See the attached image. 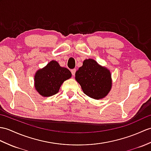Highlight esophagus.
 <instances>
[{"instance_id":"34e87169","label":"esophagus","mask_w":151,"mask_h":151,"mask_svg":"<svg viewBox=\"0 0 151 151\" xmlns=\"http://www.w3.org/2000/svg\"><path fill=\"white\" fill-rule=\"evenodd\" d=\"M76 70L75 69H71V73H72V75H73V76H74L75 75V73H76Z\"/></svg>"}]
</instances>
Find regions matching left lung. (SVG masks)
<instances>
[{
	"label": "left lung",
	"instance_id": "obj_1",
	"mask_svg": "<svg viewBox=\"0 0 151 151\" xmlns=\"http://www.w3.org/2000/svg\"><path fill=\"white\" fill-rule=\"evenodd\" d=\"M75 79L87 96L95 100L102 99L112 87L111 73L106 67L96 60L86 59L75 73Z\"/></svg>",
	"mask_w": 151,
	"mask_h": 151
}]
</instances>
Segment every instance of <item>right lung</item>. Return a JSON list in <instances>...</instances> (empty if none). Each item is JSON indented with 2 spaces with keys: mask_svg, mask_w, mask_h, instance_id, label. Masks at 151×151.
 <instances>
[{
  "mask_svg": "<svg viewBox=\"0 0 151 151\" xmlns=\"http://www.w3.org/2000/svg\"><path fill=\"white\" fill-rule=\"evenodd\" d=\"M72 76L67 68L61 67L55 60H51L44 68L39 69L34 76V85L37 91L43 97L57 94L62 84Z\"/></svg>",
  "mask_w": 151,
  "mask_h": 151,
  "instance_id": "add662e5",
  "label": "right lung"
}]
</instances>
